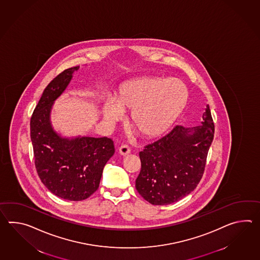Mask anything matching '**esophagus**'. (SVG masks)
Listing matches in <instances>:
<instances>
[{
  "instance_id": "esophagus-1",
  "label": "esophagus",
  "mask_w": 260,
  "mask_h": 260,
  "mask_svg": "<svg viewBox=\"0 0 260 260\" xmlns=\"http://www.w3.org/2000/svg\"><path fill=\"white\" fill-rule=\"evenodd\" d=\"M129 152H131V149H129V147L126 145V144H124V145H121L120 147H119V154L121 155V156H127L129 154Z\"/></svg>"
}]
</instances>
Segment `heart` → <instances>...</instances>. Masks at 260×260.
<instances>
[{
    "mask_svg": "<svg viewBox=\"0 0 260 260\" xmlns=\"http://www.w3.org/2000/svg\"><path fill=\"white\" fill-rule=\"evenodd\" d=\"M187 99V89L181 81L142 77L122 84L114 100L106 99L102 115L105 120L114 122L120 120L124 112L132 111V127L144 138H155L175 122Z\"/></svg>",
    "mask_w": 260,
    "mask_h": 260,
    "instance_id": "b5f03b06",
    "label": "heart"
}]
</instances>
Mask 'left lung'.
Returning a JSON list of instances; mask_svg holds the SVG:
<instances>
[{"mask_svg": "<svg viewBox=\"0 0 260 260\" xmlns=\"http://www.w3.org/2000/svg\"><path fill=\"white\" fill-rule=\"evenodd\" d=\"M214 134L207 105L202 125L175 126L146 145L139 153L142 168L135 181L139 194L153 205H168L188 195L202 179Z\"/></svg>", "mask_w": 260, "mask_h": 260, "instance_id": "obj_1", "label": "left lung"}]
</instances>
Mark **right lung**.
<instances>
[{"label": "right lung", "instance_id": "obj_1", "mask_svg": "<svg viewBox=\"0 0 260 260\" xmlns=\"http://www.w3.org/2000/svg\"><path fill=\"white\" fill-rule=\"evenodd\" d=\"M79 66L65 70L45 88L30 118L35 168L54 195L67 201L86 200L98 189L103 170L115 153L107 137H62L51 124L55 101L65 91Z\"/></svg>", "mask_w": 260, "mask_h": 260}]
</instances>
